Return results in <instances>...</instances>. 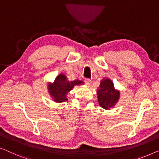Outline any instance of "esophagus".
Instances as JSON below:
<instances>
[{"label": "esophagus", "instance_id": "1", "mask_svg": "<svg viewBox=\"0 0 159 159\" xmlns=\"http://www.w3.org/2000/svg\"><path fill=\"white\" fill-rule=\"evenodd\" d=\"M91 80L89 79H85V84H86V85H88V86H90V85L91 84Z\"/></svg>", "mask_w": 159, "mask_h": 159}]
</instances>
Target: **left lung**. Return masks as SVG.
Here are the masks:
<instances>
[{
  "label": "left lung",
  "mask_w": 159,
  "mask_h": 159,
  "mask_svg": "<svg viewBox=\"0 0 159 159\" xmlns=\"http://www.w3.org/2000/svg\"><path fill=\"white\" fill-rule=\"evenodd\" d=\"M97 95L101 107L108 110L113 108L118 101L120 92L115 89L112 80L104 79L101 80L99 89L97 90Z\"/></svg>",
  "instance_id": "obj_1"
}]
</instances>
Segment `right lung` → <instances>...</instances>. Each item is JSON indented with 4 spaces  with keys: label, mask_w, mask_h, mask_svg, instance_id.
<instances>
[{
    "label": "right lung",
    "mask_w": 159,
    "mask_h": 159,
    "mask_svg": "<svg viewBox=\"0 0 159 159\" xmlns=\"http://www.w3.org/2000/svg\"><path fill=\"white\" fill-rule=\"evenodd\" d=\"M84 84V81L80 80H68L64 74H59L56 78L53 84L48 83V93L56 103H62L67 101V94L76 85Z\"/></svg>",
    "instance_id": "right-lung-1"
}]
</instances>
